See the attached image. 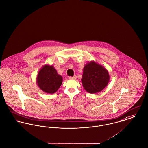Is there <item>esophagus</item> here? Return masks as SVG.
<instances>
[{
  "label": "esophagus",
  "instance_id": "obj_1",
  "mask_svg": "<svg viewBox=\"0 0 148 148\" xmlns=\"http://www.w3.org/2000/svg\"><path fill=\"white\" fill-rule=\"evenodd\" d=\"M70 79H72V80H75L77 79V76L76 75H74L73 77H70Z\"/></svg>",
  "mask_w": 148,
  "mask_h": 148
}]
</instances>
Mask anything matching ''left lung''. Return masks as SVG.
I'll return each instance as SVG.
<instances>
[{"instance_id": "8db88e82", "label": "left lung", "mask_w": 148, "mask_h": 148, "mask_svg": "<svg viewBox=\"0 0 148 148\" xmlns=\"http://www.w3.org/2000/svg\"><path fill=\"white\" fill-rule=\"evenodd\" d=\"M110 79L108 70L102 65L90 61L84 65L81 80L83 87L88 93L100 92L107 86Z\"/></svg>"}]
</instances>
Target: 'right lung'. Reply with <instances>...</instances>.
I'll use <instances>...</instances> for the list:
<instances>
[{
  "label": "right lung",
  "mask_w": 148,
  "mask_h": 148,
  "mask_svg": "<svg viewBox=\"0 0 148 148\" xmlns=\"http://www.w3.org/2000/svg\"><path fill=\"white\" fill-rule=\"evenodd\" d=\"M62 80V76L52 65L45 64L38 71L36 83L41 90L48 94H53L60 87Z\"/></svg>",
  "instance_id": "right-lung-1"
}]
</instances>
